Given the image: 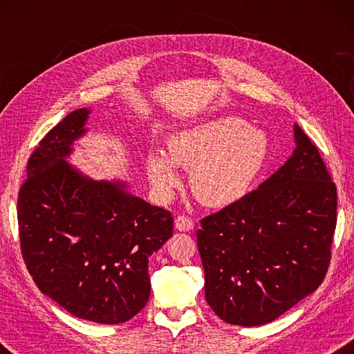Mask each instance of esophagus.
Returning <instances> with one entry per match:
<instances>
[{"label":"esophagus","mask_w":354,"mask_h":354,"mask_svg":"<svg viewBox=\"0 0 354 354\" xmlns=\"http://www.w3.org/2000/svg\"><path fill=\"white\" fill-rule=\"evenodd\" d=\"M175 226L179 231H190L194 227V220L187 217V215H178L175 220Z\"/></svg>","instance_id":"34e87169"}]
</instances>
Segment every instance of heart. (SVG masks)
<instances>
[{"label": "heart", "instance_id": "1", "mask_svg": "<svg viewBox=\"0 0 354 354\" xmlns=\"http://www.w3.org/2000/svg\"><path fill=\"white\" fill-rule=\"evenodd\" d=\"M167 149L170 160L159 151L147 156V173L156 190L167 196L179 183L176 164L190 170L189 184L196 200L223 207L253 189L267 165L270 142L245 120L225 115L170 136Z\"/></svg>", "mask_w": 354, "mask_h": 354}]
</instances>
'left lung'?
<instances>
[{"instance_id": "left-lung-1", "label": "left lung", "mask_w": 354, "mask_h": 354, "mask_svg": "<svg viewBox=\"0 0 354 354\" xmlns=\"http://www.w3.org/2000/svg\"><path fill=\"white\" fill-rule=\"evenodd\" d=\"M295 142L277 173L196 231L206 301L231 325L278 319L323 283L331 262L337 189L298 124Z\"/></svg>"}]
</instances>
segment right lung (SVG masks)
Masks as SVG:
<instances>
[{
    "label": "right lung",
    "instance_id": "1",
    "mask_svg": "<svg viewBox=\"0 0 354 354\" xmlns=\"http://www.w3.org/2000/svg\"><path fill=\"white\" fill-rule=\"evenodd\" d=\"M87 115L68 113L29 158L17 203L20 248L45 295L80 319L115 325L147 304L148 259L171 237L173 215L68 165Z\"/></svg>",
    "mask_w": 354,
    "mask_h": 354
}]
</instances>
